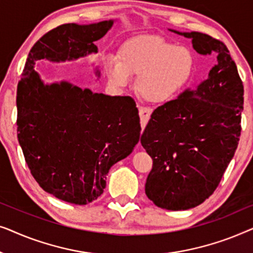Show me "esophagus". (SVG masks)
Listing matches in <instances>:
<instances>
[{"instance_id":"1","label":"esophagus","mask_w":253,"mask_h":253,"mask_svg":"<svg viewBox=\"0 0 253 253\" xmlns=\"http://www.w3.org/2000/svg\"><path fill=\"white\" fill-rule=\"evenodd\" d=\"M152 114V109L148 108V107H139V116H140V123H141V127H144L146 126L148 120H150Z\"/></svg>"}]
</instances>
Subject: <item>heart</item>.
<instances>
[{
	"label": "heart",
	"instance_id": "obj_1",
	"mask_svg": "<svg viewBox=\"0 0 253 253\" xmlns=\"http://www.w3.org/2000/svg\"><path fill=\"white\" fill-rule=\"evenodd\" d=\"M195 69L189 48L176 46L158 36H137L126 40L113 55L103 57V70L115 87L130 84L131 76H139L137 88L145 100L164 103L183 91Z\"/></svg>",
	"mask_w": 253,
	"mask_h": 253
}]
</instances>
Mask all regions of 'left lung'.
Segmentation results:
<instances>
[{"mask_svg": "<svg viewBox=\"0 0 253 253\" xmlns=\"http://www.w3.org/2000/svg\"><path fill=\"white\" fill-rule=\"evenodd\" d=\"M192 40L215 64L193 89L152 113L140 143L153 160L145 192L161 209L184 211L209 198L233 159L241 134L243 83L226 44L200 32Z\"/></svg>", "mask_w": 253, "mask_h": 253, "instance_id": "8db88e82", "label": "left lung"}]
</instances>
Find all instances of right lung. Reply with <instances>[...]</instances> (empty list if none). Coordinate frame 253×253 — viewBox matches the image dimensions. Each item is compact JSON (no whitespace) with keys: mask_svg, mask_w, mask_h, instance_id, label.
Wrapping results in <instances>:
<instances>
[{"mask_svg":"<svg viewBox=\"0 0 253 253\" xmlns=\"http://www.w3.org/2000/svg\"><path fill=\"white\" fill-rule=\"evenodd\" d=\"M113 24L70 23L49 31L30 50L17 87V133L31 174L44 191L76 205L101 196L110 167L139 141L136 102L65 81L44 84L34 65L98 53L94 41Z\"/></svg>","mask_w":253,"mask_h":253,"instance_id":"1","label":"right lung"}]
</instances>
